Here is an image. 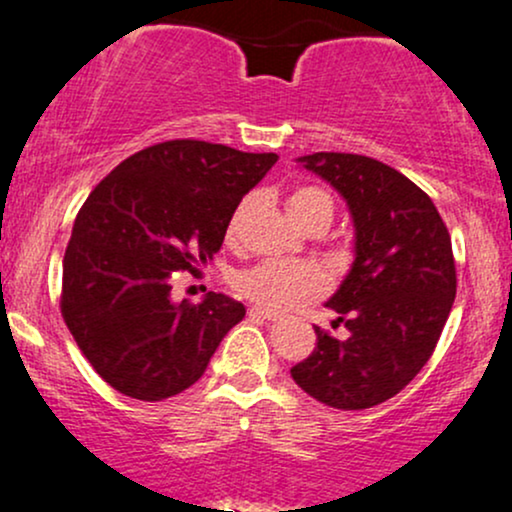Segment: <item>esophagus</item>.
Listing matches in <instances>:
<instances>
[{
  "instance_id": "34e87169",
  "label": "esophagus",
  "mask_w": 512,
  "mask_h": 512,
  "mask_svg": "<svg viewBox=\"0 0 512 512\" xmlns=\"http://www.w3.org/2000/svg\"><path fill=\"white\" fill-rule=\"evenodd\" d=\"M249 317L275 321V319H278V312H271V309H263V307H251V309H249Z\"/></svg>"
}]
</instances>
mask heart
Returning a JSON list of instances; mask_svg holds the SVG:
<instances>
[{
	"mask_svg": "<svg viewBox=\"0 0 512 512\" xmlns=\"http://www.w3.org/2000/svg\"><path fill=\"white\" fill-rule=\"evenodd\" d=\"M254 198H244L229 215L225 225V239L232 244L239 237L244 217L249 215ZM287 212L297 227L321 229L333 222V200L326 191L317 186H297L287 195ZM234 290L241 297L251 300L263 309H290L295 304L317 300L329 287V278L314 263H285V261H261L244 268L232 278Z\"/></svg>",
	"mask_w": 512,
	"mask_h": 512,
	"instance_id": "obj_1",
	"label": "heart"
}]
</instances>
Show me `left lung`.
I'll return each instance as SVG.
<instances>
[{"label": "left lung", "instance_id": "left-lung-1", "mask_svg": "<svg viewBox=\"0 0 512 512\" xmlns=\"http://www.w3.org/2000/svg\"><path fill=\"white\" fill-rule=\"evenodd\" d=\"M300 162L346 198L355 263L326 302L348 338L314 326L317 346L290 375L333 409H372L399 394L438 346L457 292L450 232L433 200L392 166L346 152Z\"/></svg>", "mask_w": 512, "mask_h": 512}]
</instances>
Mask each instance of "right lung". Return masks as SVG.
I'll return each mask as SVG.
<instances>
[{
  "mask_svg": "<svg viewBox=\"0 0 512 512\" xmlns=\"http://www.w3.org/2000/svg\"><path fill=\"white\" fill-rule=\"evenodd\" d=\"M278 154L169 140L120 162L74 220L60 312L84 358L120 394L162 401L203 377L244 304L208 292L171 302V273L195 271Z\"/></svg>",
  "mask_w": 512,
  "mask_h": 512,
  "instance_id": "1",
  "label": "right lung"
}]
</instances>
